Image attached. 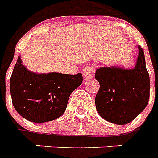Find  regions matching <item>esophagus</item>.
<instances>
[{"label": "esophagus", "instance_id": "1", "mask_svg": "<svg viewBox=\"0 0 158 158\" xmlns=\"http://www.w3.org/2000/svg\"><path fill=\"white\" fill-rule=\"evenodd\" d=\"M95 71H96V68L95 66L92 64H89L86 67H85L82 70L83 76L85 79H88L89 78H91L93 76L95 75Z\"/></svg>", "mask_w": 158, "mask_h": 158}]
</instances>
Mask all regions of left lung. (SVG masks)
<instances>
[{"label":"left lung","mask_w":158,"mask_h":158,"mask_svg":"<svg viewBox=\"0 0 158 158\" xmlns=\"http://www.w3.org/2000/svg\"><path fill=\"white\" fill-rule=\"evenodd\" d=\"M100 84L95 102L102 118L119 125L127 124L146 108L150 98V77L142 48L135 67L100 68L96 71Z\"/></svg>","instance_id":"8db88e82"}]
</instances>
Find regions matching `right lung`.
Instances as JSON below:
<instances>
[{
	"label": "right lung",
	"instance_id": "add662e5",
	"mask_svg": "<svg viewBox=\"0 0 158 158\" xmlns=\"http://www.w3.org/2000/svg\"><path fill=\"white\" fill-rule=\"evenodd\" d=\"M82 81L81 73L75 75L54 72L38 74L29 71L19 56L10 79L12 105L30 122L55 120L64 113L71 93Z\"/></svg>",
	"mask_w": 158,
	"mask_h": 158
}]
</instances>
